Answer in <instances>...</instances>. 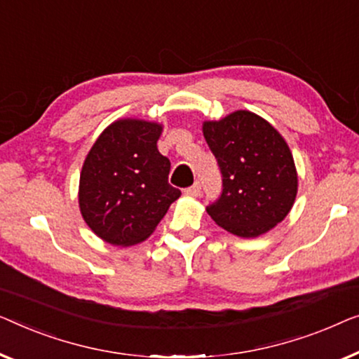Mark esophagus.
Wrapping results in <instances>:
<instances>
[{
	"mask_svg": "<svg viewBox=\"0 0 359 359\" xmlns=\"http://www.w3.org/2000/svg\"><path fill=\"white\" fill-rule=\"evenodd\" d=\"M200 194H201V185H200V182H195L194 185L189 187V189L185 190V195H189V196H200Z\"/></svg>",
	"mask_w": 359,
	"mask_h": 359,
	"instance_id": "esophagus-1",
	"label": "esophagus"
}]
</instances>
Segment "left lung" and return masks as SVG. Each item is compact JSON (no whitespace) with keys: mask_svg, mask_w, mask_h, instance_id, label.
Instances as JSON below:
<instances>
[{"mask_svg":"<svg viewBox=\"0 0 359 359\" xmlns=\"http://www.w3.org/2000/svg\"><path fill=\"white\" fill-rule=\"evenodd\" d=\"M203 136L223 175L221 196L206 206L211 219L245 239L281 223L297 194L294 159L285 138L249 110L205 122Z\"/></svg>","mask_w":359,"mask_h":359,"instance_id":"8db88e82","label":"left lung"}]
</instances>
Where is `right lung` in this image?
<instances>
[{
    "label": "right lung",
    "instance_id": "obj_1",
    "mask_svg": "<svg viewBox=\"0 0 359 359\" xmlns=\"http://www.w3.org/2000/svg\"><path fill=\"white\" fill-rule=\"evenodd\" d=\"M163 125L122 118L105 128L86 156L79 210L95 236L112 245L153 234L180 190L169 184L170 161L158 151Z\"/></svg>",
    "mask_w": 359,
    "mask_h": 359
}]
</instances>
